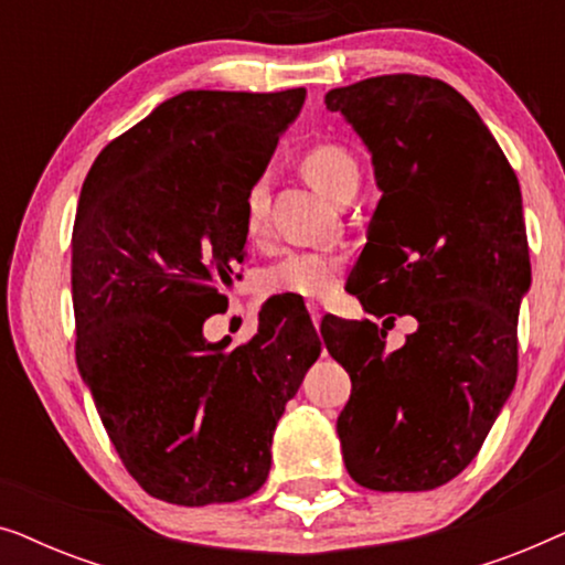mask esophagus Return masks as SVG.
Wrapping results in <instances>:
<instances>
[{"mask_svg": "<svg viewBox=\"0 0 565 565\" xmlns=\"http://www.w3.org/2000/svg\"><path fill=\"white\" fill-rule=\"evenodd\" d=\"M308 313H311L313 327L319 329V323H321V308H319V306H308Z\"/></svg>", "mask_w": 565, "mask_h": 565, "instance_id": "esophagus-1", "label": "esophagus"}]
</instances>
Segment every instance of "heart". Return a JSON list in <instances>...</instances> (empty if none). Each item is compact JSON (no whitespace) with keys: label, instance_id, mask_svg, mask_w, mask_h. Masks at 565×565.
Here are the masks:
<instances>
[{"label":"heart","instance_id":"b5f03b06","mask_svg":"<svg viewBox=\"0 0 565 565\" xmlns=\"http://www.w3.org/2000/svg\"><path fill=\"white\" fill-rule=\"evenodd\" d=\"M303 172L321 192L329 198L342 200L360 182L358 161L344 146L316 143L303 153ZM267 205L269 188L265 177H257L244 195V231L246 236L257 238L267 231ZM342 273V257L329 252H288L273 265H267L257 275V288L267 298H327L337 288Z\"/></svg>","mask_w":565,"mask_h":565}]
</instances>
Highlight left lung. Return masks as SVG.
<instances>
[{"label": "left lung", "instance_id": "8db88e82", "mask_svg": "<svg viewBox=\"0 0 565 565\" xmlns=\"http://www.w3.org/2000/svg\"><path fill=\"white\" fill-rule=\"evenodd\" d=\"M327 107L365 141L383 192L350 288L383 327L419 321L396 352L373 321H321L352 381L344 466L365 489L429 491L468 468L514 388L530 288L520 182L473 105L431 76H373Z\"/></svg>", "mask_w": 565, "mask_h": 565}]
</instances>
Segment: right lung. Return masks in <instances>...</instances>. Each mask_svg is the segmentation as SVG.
<instances>
[{
    "label": "right lung",
    "mask_w": 565,
    "mask_h": 565,
    "mask_svg": "<svg viewBox=\"0 0 565 565\" xmlns=\"http://www.w3.org/2000/svg\"><path fill=\"white\" fill-rule=\"evenodd\" d=\"M306 89H190L99 151L72 234L76 365L122 466L180 507L246 499L273 431L319 360L306 306L267 300L226 350L203 323L244 262V195Z\"/></svg>",
    "instance_id": "obj_1"
}]
</instances>
